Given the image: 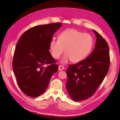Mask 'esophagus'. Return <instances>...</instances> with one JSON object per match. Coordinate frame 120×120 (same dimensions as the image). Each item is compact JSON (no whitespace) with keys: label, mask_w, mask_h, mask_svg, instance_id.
<instances>
[{"label":"esophagus","mask_w":120,"mask_h":120,"mask_svg":"<svg viewBox=\"0 0 120 120\" xmlns=\"http://www.w3.org/2000/svg\"><path fill=\"white\" fill-rule=\"evenodd\" d=\"M64 69V67H63V66H61V65H60L59 66V71H62Z\"/></svg>","instance_id":"esophagus-1"}]
</instances>
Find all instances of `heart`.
<instances>
[{"label":"heart","mask_w":120,"mask_h":120,"mask_svg":"<svg viewBox=\"0 0 120 120\" xmlns=\"http://www.w3.org/2000/svg\"><path fill=\"white\" fill-rule=\"evenodd\" d=\"M93 44L91 35L71 28L61 32L59 39L51 40L50 49L52 56L58 59L65 49L66 54L61 59V63H65L70 60L78 63L85 59L89 54Z\"/></svg>","instance_id":"1"}]
</instances>
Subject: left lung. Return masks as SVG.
I'll return each instance as SVG.
<instances>
[{"mask_svg": "<svg viewBox=\"0 0 120 120\" xmlns=\"http://www.w3.org/2000/svg\"><path fill=\"white\" fill-rule=\"evenodd\" d=\"M94 49L86 59L70 65L67 70L66 87L70 98L75 101L92 96L107 74L109 52L106 41L96 31Z\"/></svg>", "mask_w": 120, "mask_h": 120, "instance_id": "obj_1", "label": "left lung"}]
</instances>
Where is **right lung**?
I'll return each instance as SVG.
<instances>
[{
	"label": "right lung",
	"mask_w": 120,
	"mask_h": 120,
	"mask_svg": "<svg viewBox=\"0 0 120 120\" xmlns=\"http://www.w3.org/2000/svg\"><path fill=\"white\" fill-rule=\"evenodd\" d=\"M61 23L37 26L22 34L16 45L13 71L20 88L26 95L36 98L43 93L58 65L49 50L53 35ZM50 65L45 67V64Z\"/></svg>",
	"instance_id": "1"
}]
</instances>
